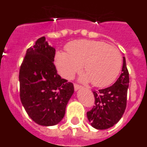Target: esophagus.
Returning a JSON list of instances; mask_svg holds the SVG:
<instances>
[{
  "label": "esophagus",
  "instance_id": "esophagus-1",
  "mask_svg": "<svg viewBox=\"0 0 147 147\" xmlns=\"http://www.w3.org/2000/svg\"><path fill=\"white\" fill-rule=\"evenodd\" d=\"M74 90H77L78 89H80V88H82L81 85H78V84H76V83H74Z\"/></svg>",
  "mask_w": 147,
  "mask_h": 147
}]
</instances>
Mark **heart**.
<instances>
[{
    "label": "heart",
    "instance_id": "obj_1",
    "mask_svg": "<svg viewBox=\"0 0 147 147\" xmlns=\"http://www.w3.org/2000/svg\"><path fill=\"white\" fill-rule=\"evenodd\" d=\"M67 51H58L55 56L58 71L66 79H71L83 65L86 74L82 80H90L96 87H106L113 82L120 73L121 53L105 42L78 40L67 45Z\"/></svg>",
    "mask_w": 147,
    "mask_h": 147
}]
</instances>
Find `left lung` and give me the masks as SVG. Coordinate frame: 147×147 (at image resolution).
Listing matches in <instances>:
<instances>
[{
	"label": "left lung",
	"instance_id": "1",
	"mask_svg": "<svg viewBox=\"0 0 147 147\" xmlns=\"http://www.w3.org/2000/svg\"><path fill=\"white\" fill-rule=\"evenodd\" d=\"M121 71L112 86L93 91L95 105L87 113V116L96 129H106L114 126L125 111L129 79L124 57Z\"/></svg>",
	"mask_w": 147,
	"mask_h": 147
}]
</instances>
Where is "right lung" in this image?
Instances as JSON below:
<instances>
[{
	"instance_id": "right-lung-1",
	"label": "right lung",
	"mask_w": 147,
	"mask_h": 147,
	"mask_svg": "<svg viewBox=\"0 0 147 147\" xmlns=\"http://www.w3.org/2000/svg\"><path fill=\"white\" fill-rule=\"evenodd\" d=\"M55 49L45 37L28 49L20 67V98L29 117L42 126L57 124L74 93L72 82L62 79L54 64Z\"/></svg>"
}]
</instances>
